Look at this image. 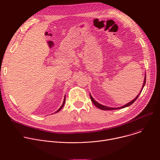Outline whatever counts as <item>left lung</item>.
<instances>
[{
  "mask_svg": "<svg viewBox=\"0 0 160 160\" xmlns=\"http://www.w3.org/2000/svg\"><path fill=\"white\" fill-rule=\"evenodd\" d=\"M146 76H145V78H144V83H143V86H142V90H141V91L140 92V93L138 95V96H137L133 100H132V101H130V102H128V104H125V105H124V106H122V107H120V108H109V107H107V106H103V105H101V104H100L99 103H98V102H96L94 99H93V98L91 96V95L90 94V99H91V101H92V102H93V104L96 106V107H98V108H99V109H102V110H115V109H122V108H125V107H127V106H130L131 104H132L135 101H136V99L138 98V97L139 96V95H140V94L141 93V92H142V89H143V88H144V85H145V83H146Z\"/></svg>",
  "mask_w": 160,
  "mask_h": 160,
  "instance_id": "obj_1",
  "label": "left lung"
}]
</instances>
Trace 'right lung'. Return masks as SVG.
Wrapping results in <instances>:
<instances>
[{"instance_id": "1", "label": "right lung", "mask_w": 160, "mask_h": 160, "mask_svg": "<svg viewBox=\"0 0 160 160\" xmlns=\"http://www.w3.org/2000/svg\"><path fill=\"white\" fill-rule=\"evenodd\" d=\"M65 100H66V98L64 97V101H63V103H62V105H61V106L59 108V109L58 111H56L55 112H59V111H60V110H61V109L62 108V107L64 106V103H65Z\"/></svg>"}]
</instances>
